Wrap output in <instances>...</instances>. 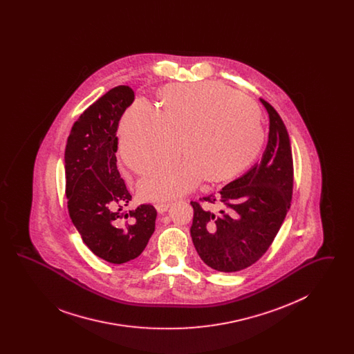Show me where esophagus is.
Returning <instances> with one entry per match:
<instances>
[{
	"label": "esophagus",
	"mask_w": 354,
	"mask_h": 354,
	"mask_svg": "<svg viewBox=\"0 0 354 354\" xmlns=\"http://www.w3.org/2000/svg\"><path fill=\"white\" fill-rule=\"evenodd\" d=\"M169 205H171V203L169 202H159L155 204V208H156V211H158L159 214H165V212L169 209Z\"/></svg>",
	"instance_id": "esophagus-1"
}]
</instances>
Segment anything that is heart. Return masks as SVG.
<instances>
[{"label": "heart", "instance_id": "heart-1", "mask_svg": "<svg viewBox=\"0 0 354 354\" xmlns=\"http://www.w3.org/2000/svg\"><path fill=\"white\" fill-rule=\"evenodd\" d=\"M160 111L145 100L126 110L119 126L120 152L131 169L153 171L139 191L147 201H165L192 191L207 176L223 182L247 169L264 143L261 114L254 102L220 82L171 84L162 91Z\"/></svg>", "mask_w": 354, "mask_h": 354}]
</instances>
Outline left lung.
I'll return each instance as SVG.
<instances>
[{
    "instance_id": "left-lung-1",
    "label": "left lung",
    "mask_w": 354,
    "mask_h": 354,
    "mask_svg": "<svg viewBox=\"0 0 354 354\" xmlns=\"http://www.w3.org/2000/svg\"><path fill=\"white\" fill-rule=\"evenodd\" d=\"M270 115L263 158L243 176L199 202H191V237L212 270L237 272L254 264L277 235L292 202L293 159L286 124L260 100Z\"/></svg>"
}]
</instances>
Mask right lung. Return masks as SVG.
Listing matches in <instances>:
<instances>
[{
	"mask_svg": "<svg viewBox=\"0 0 354 354\" xmlns=\"http://www.w3.org/2000/svg\"><path fill=\"white\" fill-rule=\"evenodd\" d=\"M134 100L129 86L109 90L73 124L65 150L70 219L90 251L113 264L136 259L155 231L151 204L124 211L131 195L117 167L119 120Z\"/></svg>",
	"mask_w": 354,
	"mask_h": 354,
	"instance_id": "add662e5",
	"label": "right lung"
}]
</instances>
